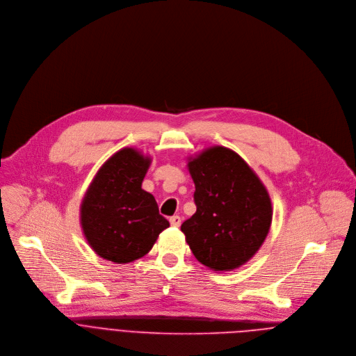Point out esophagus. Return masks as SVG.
<instances>
[{
	"mask_svg": "<svg viewBox=\"0 0 356 356\" xmlns=\"http://www.w3.org/2000/svg\"><path fill=\"white\" fill-rule=\"evenodd\" d=\"M170 223L172 227H179L181 226V218L179 216H172L170 218Z\"/></svg>",
	"mask_w": 356,
	"mask_h": 356,
	"instance_id": "1",
	"label": "esophagus"
}]
</instances>
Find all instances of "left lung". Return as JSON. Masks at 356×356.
<instances>
[{
    "label": "left lung",
    "mask_w": 356,
    "mask_h": 356,
    "mask_svg": "<svg viewBox=\"0 0 356 356\" xmlns=\"http://www.w3.org/2000/svg\"><path fill=\"white\" fill-rule=\"evenodd\" d=\"M196 211L181 226L195 258L215 270L245 264L262 245L272 222L269 195L234 152L211 147L188 163Z\"/></svg>",
    "instance_id": "obj_1"
}]
</instances>
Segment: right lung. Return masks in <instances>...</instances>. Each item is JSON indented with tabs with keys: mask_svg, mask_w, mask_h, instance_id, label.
Here are the masks:
<instances>
[{
	"mask_svg": "<svg viewBox=\"0 0 356 356\" xmlns=\"http://www.w3.org/2000/svg\"><path fill=\"white\" fill-rule=\"evenodd\" d=\"M150 159L134 149L113 154L98 171L81 204L88 244L102 258L126 264L146 255L170 226L154 196L141 189Z\"/></svg>",
	"mask_w": 356,
	"mask_h": 356,
	"instance_id": "right-lung-1",
	"label": "right lung"
}]
</instances>
